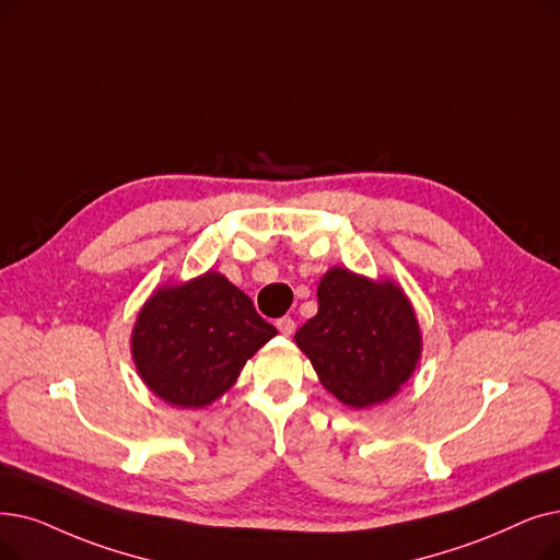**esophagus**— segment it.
Returning a JSON list of instances; mask_svg holds the SVG:
<instances>
[{"mask_svg":"<svg viewBox=\"0 0 560 560\" xmlns=\"http://www.w3.org/2000/svg\"><path fill=\"white\" fill-rule=\"evenodd\" d=\"M277 329H279L283 336H293V334H295V320L288 318V315H285V318H279V320H277Z\"/></svg>","mask_w":560,"mask_h":560,"instance_id":"1","label":"esophagus"}]
</instances>
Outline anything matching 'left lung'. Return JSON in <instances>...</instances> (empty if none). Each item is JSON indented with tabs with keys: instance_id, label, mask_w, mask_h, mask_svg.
<instances>
[{
	"instance_id": "1",
	"label": "left lung",
	"mask_w": 560,
	"mask_h": 560,
	"mask_svg": "<svg viewBox=\"0 0 560 560\" xmlns=\"http://www.w3.org/2000/svg\"><path fill=\"white\" fill-rule=\"evenodd\" d=\"M298 348L340 402H384L415 373L421 329L402 288L331 267L318 283V313L298 329Z\"/></svg>"
}]
</instances>
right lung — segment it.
Returning a JSON list of instances; mask_svg holds the SVG:
<instances>
[{
	"label": "right lung",
	"instance_id": "add662e5",
	"mask_svg": "<svg viewBox=\"0 0 560 560\" xmlns=\"http://www.w3.org/2000/svg\"><path fill=\"white\" fill-rule=\"evenodd\" d=\"M277 329L220 272L162 285L137 315L132 359L164 402L201 409L224 396Z\"/></svg>",
	"mask_w": 560,
	"mask_h": 560
}]
</instances>
